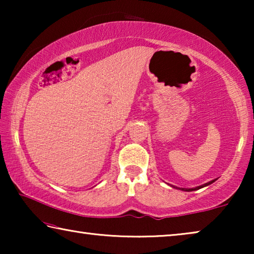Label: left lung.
<instances>
[{
    "instance_id": "left-lung-1",
    "label": "left lung",
    "mask_w": 254,
    "mask_h": 254,
    "mask_svg": "<svg viewBox=\"0 0 254 254\" xmlns=\"http://www.w3.org/2000/svg\"><path fill=\"white\" fill-rule=\"evenodd\" d=\"M215 180L216 179H213V180H210V182H208V183H206V184H204V185H201V186H198V187H195V188H180L182 189V190H185V191H192V190H197V189H200V188H203V187H206V186H208V185H210V184H213ZM174 188H175V186H173ZM177 188V187H176Z\"/></svg>"
}]
</instances>
